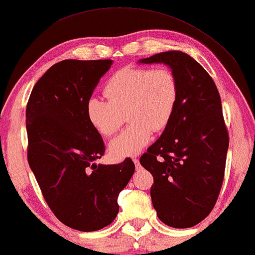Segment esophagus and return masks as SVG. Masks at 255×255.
Returning a JSON list of instances; mask_svg holds the SVG:
<instances>
[{
	"label": "esophagus",
	"instance_id": "1",
	"mask_svg": "<svg viewBox=\"0 0 255 255\" xmlns=\"http://www.w3.org/2000/svg\"><path fill=\"white\" fill-rule=\"evenodd\" d=\"M132 162H134V164H135V166H136V168H139V167H141V165H139V162H138V159H137V158H136V157H135V158H132Z\"/></svg>",
	"mask_w": 255,
	"mask_h": 255
}]
</instances>
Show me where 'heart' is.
Returning a JSON list of instances; mask_svg holds the SVG:
<instances>
[{
  "mask_svg": "<svg viewBox=\"0 0 255 255\" xmlns=\"http://www.w3.org/2000/svg\"><path fill=\"white\" fill-rule=\"evenodd\" d=\"M104 93L107 100L88 99V120L99 134L112 136L127 116L130 125L110 143L111 155L120 159L137 155L150 142L153 130H163L170 124L179 84L168 67H126L109 78Z\"/></svg>",
  "mask_w": 255,
  "mask_h": 255,
  "instance_id": "obj_1",
  "label": "heart"
}]
</instances>
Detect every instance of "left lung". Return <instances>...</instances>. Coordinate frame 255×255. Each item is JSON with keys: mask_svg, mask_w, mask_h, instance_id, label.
<instances>
[{"mask_svg": "<svg viewBox=\"0 0 255 255\" xmlns=\"http://www.w3.org/2000/svg\"><path fill=\"white\" fill-rule=\"evenodd\" d=\"M139 62L166 64L179 84L170 124L139 158L153 177V208L168 227H194L213 210L224 179L229 134L220 93L210 75L186 53L163 52Z\"/></svg>", "mask_w": 255, "mask_h": 255, "instance_id": "8db88e82", "label": "left lung"}]
</instances>
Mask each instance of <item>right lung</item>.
<instances>
[{
	"mask_svg": "<svg viewBox=\"0 0 255 255\" xmlns=\"http://www.w3.org/2000/svg\"><path fill=\"white\" fill-rule=\"evenodd\" d=\"M112 60H63L35 83L26 106L27 160L57 220L78 231L107 227L118 196L134 173L130 158L96 164L105 152L87 116V102Z\"/></svg>",
	"mask_w": 255,
	"mask_h": 255,
	"instance_id": "1",
	"label": "right lung"
}]
</instances>
